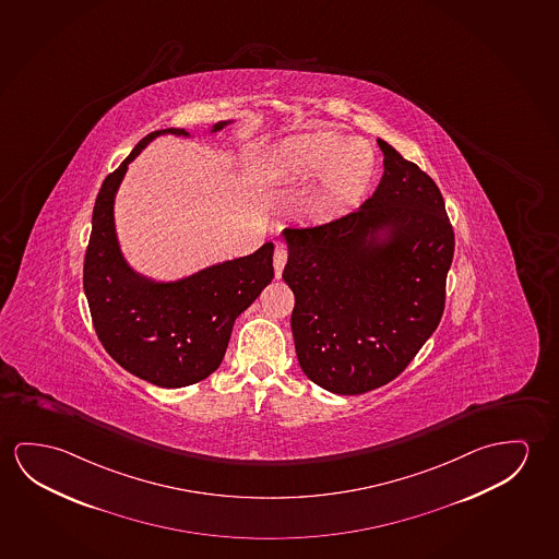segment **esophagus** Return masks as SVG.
<instances>
[{"label": "esophagus", "mask_w": 559, "mask_h": 559, "mask_svg": "<svg viewBox=\"0 0 559 559\" xmlns=\"http://www.w3.org/2000/svg\"><path fill=\"white\" fill-rule=\"evenodd\" d=\"M286 259H288V249L281 241L275 243V255H273V266H275L276 278L283 275L284 265H286Z\"/></svg>", "instance_id": "1"}]
</instances>
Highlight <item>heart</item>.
<instances>
[{
	"instance_id": "b5f03b06",
	"label": "heart",
	"mask_w": 559,
	"mask_h": 559,
	"mask_svg": "<svg viewBox=\"0 0 559 559\" xmlns=\"http://www.w3.org/2000/svg\"><path fill=\"white\" fill-rule=\"evenodd\" d=\"M275 168L284 180H316L311 213L331 218L360 203L376 178L378 158L366 139L316 131L284 141L276 151Z\"/></svg>"
}]
</instances>
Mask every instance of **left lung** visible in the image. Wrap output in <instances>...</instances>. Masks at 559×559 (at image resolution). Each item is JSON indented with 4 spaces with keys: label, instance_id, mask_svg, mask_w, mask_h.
Wrapping results in <instances>:
<instances>
[{
    "label": "left lung",
    "instance_id": "obj_1",
    "mask_svg": "<svg viewBox=\"0 0 559 559\" xmlns=\"http://www.w3.org/2000/svg\"><path fill=\"white\" fill-rule=\"evenodd\" d=\"M385 173L358 211L288 226L284 283L304 373L336 395L401 376L438 329L455 233L436 181L378 139ZM390 230L378 245L374 233Z\"/></svg>",
    "mask_w": 559,
    "mask_h": 559
}]
</instances>
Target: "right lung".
Here are the masks:
<instances>
[{
	"label": "right lung",
	"instance_id": "obj_1",
	"mask_svg": "<svg viewBox=\"0 0 559 559\" xmlns=\"http://www.w3.org/2000/svg\"><path fill=\"white\" fill-rule=\"evenodd\" d=\"M226 126L216 123L213 131ZM164 133L139 141L108 174L96 195L93 230L86 246L83 288L98 341L123 370L153 385L178 389L209 378L221 366L233 325L273 281V243L248 258L224 261L178 283H151L121 258L114 230V195L128 164Z\"/></svg>",
	"mask_w": 559,
	"mask_h": 559
}]
</instances>
